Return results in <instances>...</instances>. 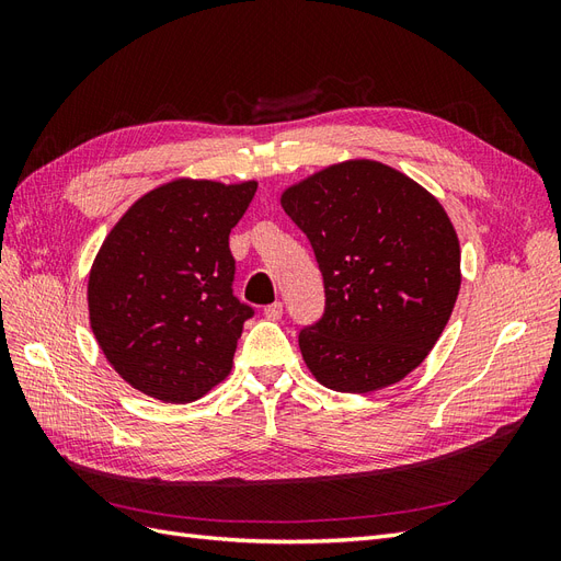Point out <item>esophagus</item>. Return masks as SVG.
<instances>
[{
	"label": "esophagus",
	"instance_id": "obj_1",
	"mask_svg": "<svg viewBox=\"0 0 561 561\" xmlns=\"http://www.w3.org/2000/svg\"><path fill=\"white\" fill-rule=\"evenodd\" d=\"M264 316L268 320H278L283 316V301H274V304H268V307H264Z\"/></svg>",
	"mask_w": 561,
	"mask_h": 561
}]
</instances>
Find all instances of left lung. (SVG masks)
I'll return each mask as SVG.
<instances>
[{
  "instance_id": "obj_1",
  "label": "left lung",
  "mask_w": 561,
  "mask_h": 561,
  "mask_svg": "<svg viewBox=\"0 0 561 561\" xmlns=\"http://www.w3.org/2000/svg\"><path fill=\"white\" fill-rule=\"evenodd\" d=\"M307 233L325 313L299 332L311 375L339 393H371L416 369L461 287V248L439 201L396 168L353 159L287 186Z\"/></svg>"
}]
</instances>
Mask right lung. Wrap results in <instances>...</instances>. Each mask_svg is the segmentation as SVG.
<instances>
[{
  "label": "right lung",
  "mask_w": 561,
  "mask_h": 561,
  "mask_svg": "<svg viewBox=\"0 0 561 561\" xmlns=\"http://www.w3.org/2000/svg\"><path fill=\"white\" fill-rule=\"evenodd\" d=\"M257 182L178 178L147 192L100 245L89 274L91 330L116 375L163 402L225 381L252 309L233 297L229 233Z\"/></svg>",
  "instance_id": "add662e5"
}]
</instances>
